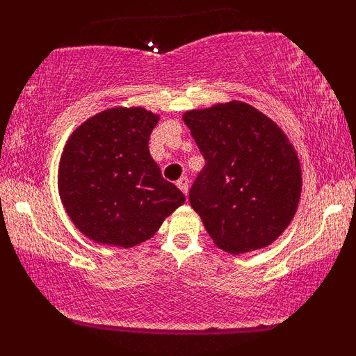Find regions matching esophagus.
<instances>
[{"instance_id": "esophagus-1", "label": "esophagus", "mask_w": 356, "mask_h": 356, "mask_svg": "<svg viewBox=\"0 0 356 356\" xmlns=\"http://www.w3.org/2000/svg\"><path fill=\"white\" fill-rule=\"evenodd\" d=\"M177 186L181 189L183 194H188V188H189V179L188 178H179L177 181Z\"/></svg>"}]
</instances>
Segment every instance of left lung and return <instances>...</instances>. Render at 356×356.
I'll list each match as a JSON object with an SVG mask.
<instances>
[{
    "label": "left lung",
    "mask_w": 356,
    "mask_h": 356,
    "mask_svg": "<svg viewBox=\"0 0 356 356\" xmlns=\"http://www.w3.org/2000/svg\"><path fill=\"white\" fill-rule=\"evenodd\" d=\"M206 165L189 202L213 243L232 254L270 245L295 216L301 170L279 126L243 102L183 116Z\"/></svg>",
    "instance_id": "left-lung-1"
}]
</instances>
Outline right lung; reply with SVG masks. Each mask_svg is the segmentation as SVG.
Masks as SVG:
<instances>
[{
	"mask_svg": "<svg viewBox=\"0 0 356 356\" xmlns=\"http://www.w3.org/2000/svg\"><path fill=\"white\" fill-rule=\"evenodd\" d=\"M159 116L110 108L81 124L63 150L58 188L67 216L90 240L131 248L184 202L149 152Z\"/></svg>",
	"mask_w": 356,
	"mask_h": 356,
	"instance_id": "add662e5",
	"label": "right lung"
}]
</instances>
